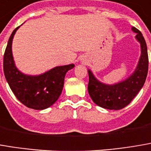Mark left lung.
Listing matches in <instances>:
<instances>
[{"mask_svg": "<svg viewBox=\"0 0 151 151\" xmlns=\"http://www.w3.org/2000/svg\"><path fill=\"white\" fill-rule=\"evenodd\" d=\"M132 30L137 33L136 39L140 43L141 56L136 70L127 79L108 85L98 81L91 70H88L89 76L88 93L93 102L105 109L119 110L125 107L134 99L145 82L149 67L146 42L139 30L134 27Z\"/></svg>", "mask_w": 151, "mask_h": 151, "instance_id": "obj_1", "label": "left lung"}]
</instances>
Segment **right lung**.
I'll return each instance as SVG.
<instances>
[{
    "label": "right lung",
    "mask_w": 151,
    "mask_h": 151,
    "mask_svg": "<svg viewBox=\"0 0 151 151\" xmlns=\"http://www.w3.org/2000/svg\"><path fill=\"white\" fill-rule=\"evenodd\" d=\"M19 27L12 32L4 53L3 70L6 80L22 104L29 108L43 110L58 101L63 88L65 75L75 65L58 66L38 76H28L21 73L15 66L12 53L13 38Z\"/></svg>",
    "instance_id": "right-lung-1"
}]
</instances>
